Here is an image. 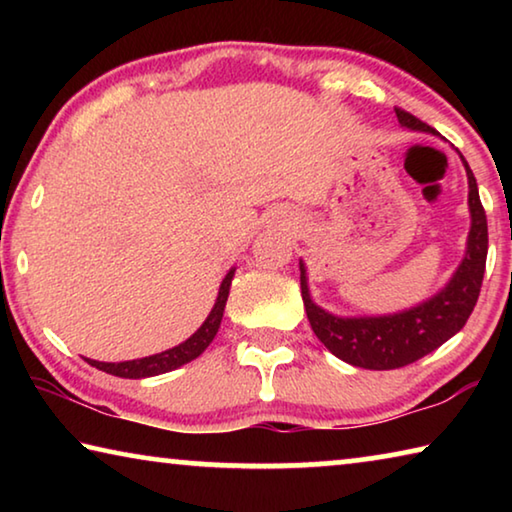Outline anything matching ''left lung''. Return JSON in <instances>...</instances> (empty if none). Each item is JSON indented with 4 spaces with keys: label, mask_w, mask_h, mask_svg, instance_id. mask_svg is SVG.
Here are the masks:
<instances>
[{
    "label": "left lung",
    "mask_w": 512,
    "mask_h": 512,
    "mask_svg": "<svg viewBox=\"0 0 512 512\" xmlns=\"http://www.w3.org/2000/svg\"><path fill=\"white\" fill-rule=\"evenodd\" d=\"M400 126L409 131L438 135L418 117L395 108ZM461 155V151H458ZM467 173V207L470 232L465 255L447 284L431 298L409 309L381 316H339L316 305L309 291L307 266L300 259V287L309 325L325 348L350 366L366 370H393L409 366L424 354L440 348L463 329L479 300L485 257H488V221L470 164L461 155Z\"/></svg>",
    "instance_id": "left-lung-1"
}]
</instances>
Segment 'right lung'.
I'll return each mask as SVG.
<instances>
[{
    "instance_id": "obj_1",
    "label": "right lung",
    "mask_w": 512,
    "mask_h": 512,
    "mask_svg": "<svg viewBox=\"0 0 512 512\" xmlns=\"http://www.w3.org/2000/svg\"><path fill=\"white\" fill-rule=\"evenodd\" d=\"M235 271L237 268H230V271L225 273L221 287H219V296H216V300H214L210 316L203 320V325L198 327L187 341L176 345V348H169L160 354H151V357H142V359H133V361L106 363V361L88 359V363L94 368L108 372V375L124 377V379H144V377L164 375V372L176 370L180 366H185V363L194 361L196 357H201L207 345L214 341V336L221 327L223 309H225V302H228V296H230V284H232V277H235Z\"/></svg>"
}]
</instances>
